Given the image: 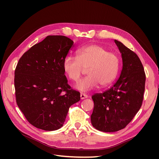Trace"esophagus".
I'll return each instance as SVG.
<instances>
[{"mask_svg":"<svg viewBox=\"0 0 159 159\" xmlns=\"http://www.w3.org/2000/svg\"><path fill=\"white\" fill-rule=\"evenodd\" d=\"M80 98H81V99H85V98H88V95L87 94H85V93H81V94H80Z\"/></svg>","mask_w":159,"mask_h":159,"instance_id":"1","label":"esophagus"}]
</instances>
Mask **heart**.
Returning a JSON list of instances; mask_svg holds the SVG:
<instances>
[{
	"mask_svg": "<svg viewBox=\"0 0 159 159\" xmlns=\"http://www.w3.org/2000/svg\"><path fill=\"white\" fill-rule=\"evenodd\" d=\"M119 66L120 59L116 52L95 44L80 48L76 57L67 56L63 62L64 73L74 82L80 80L87 68L88 75L76 85L81 91H89L99 84L102 87L111 84L118 74Z\"/></svg>",
	"mask_w": 159,
	"mask_h": 159,
	"instance_id": "obj_1",
	"label": "heart"
}]
</instances>
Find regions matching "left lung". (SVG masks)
Segmentation results:
<instances>
[{"instance_id": "8db88e82", "label": "left lung", "mask_w": 159, "mask_h": 159, "mask_svg": "<svg viewBox=\"0 0 159 159\" xmlns=\"http://www.w3.org/2000/svg\"><path fill=\"white\" fill-rule=\"evenodd\" d=\"M121 53L123 68L116 83L103 93L92 95L94 102L91 122L103 132H115L125 127L140 109L146 75L139 57L121 42L115 40Z\"/></svg>"}]
</instances>
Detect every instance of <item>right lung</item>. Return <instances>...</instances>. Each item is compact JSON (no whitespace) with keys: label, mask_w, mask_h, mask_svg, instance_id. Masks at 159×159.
Masks as SVG:
<instances>
[{"label":"right lung","mask_w":159,"mask_h":159,"mask_svg":"<svg viewBox=\"0 0 159 159\" xmlns=\"http://www.w3.org/2000/svg\"><path fill=\"white\" fill-rule=\"evenodd\" d=\"M74 42L64 36H48L26 52L14 71L18 107L32 125L44 131L63 126L80 93L71 88L63 62Z\"/></svg>","instance_id":"add662e5"}]
</instances>
